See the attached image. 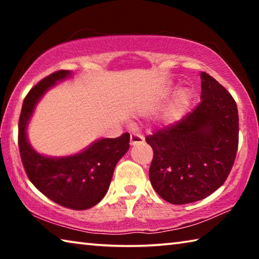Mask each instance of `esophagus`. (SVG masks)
Instances as JSON below:
<instances>
[{
    "label": "esophagus",
    "mask_w": 259,
    "mask_h": 259,
    "mask_svg": "<svg viewBox=\"0 0 259 259\" xmlns=\"http://www.w3.org/2000/svg\"><path fill=\"white\" fill-rule=\"evenodd\" d=\"M144 142H145V138H144L143 135L136 134V133H133L130 135V144L133 146L140 145V144H143Z\"/></svg>",
    "instance_id": "1"
}]
</instances>
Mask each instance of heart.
I'll use <instances>...</instances> for the list:
<instances>
[{
  "label": "heart",
  "mask_w": 259,
  "mask_h": 259,
  "mask_svg": "<svg viewBox=\"0 0 259 259\" xmlns=\"http://www.w3.org/2000/svg\"><path fill=\"white\" fill-rule=\"evenodd\" d=\"M191 102V94L188 90H181L177 94L175 102L172 104L171 111H170V117L171 119H176V117L181 114L183 111H185Z\"/></svg>",
  "instance_id": "1"
}]
</instances>
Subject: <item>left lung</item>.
Returning <instances> with one entry per match:
<instances>
[{"mask_svg":"<svg viewBox=\"0 0 259 259\" xmlns=\"http://www.w3.org/2000/svg\"><path fill=\"white\" fill-rule=\"evenodd\" d=\"M201 102L182 120L147 136L153 150L150 181L172 204L202 200L221 187L239 145L235 100L221 83L201 72Z\"/></svg>","mask_w":259,"mask_h":259,"instance_id":"obj_1","label":"left lung"}]
</instances>
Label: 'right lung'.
Returning <instances> with one entry per match:
<instances>
[{
    "mask_svg": "<svg viewBox=\"0 0 259 259\" xmlns=\"http://www.w3.org/2000/svg\"><path fill=\"white\" fill-rule=\"evenodd\" d=\"M69 75L71 72L60 69L29 90L19 116L18 146L26 175L38 191L61 207L85 210L106 194L117 161L129 150L130 135L100 139L85 151L67 157L54 159L35 152L26 137V126L35 105L50 87Z\"/></svg>",
    "mask_w": 259,
    "mask_h": 259,
    "instance_id": "1",
    "label": "right lung"
}]
</instances>
